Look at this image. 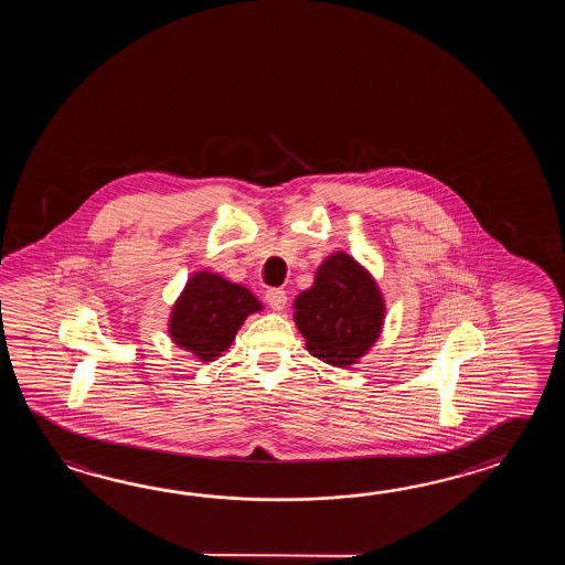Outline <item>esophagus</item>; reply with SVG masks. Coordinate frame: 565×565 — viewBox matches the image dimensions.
Segmentation results:
<instances>
[{"mask_svg":"<svg viewBox=\"0 0 565 565\" xmlns=\"http://www.w3.org/2000/svg\"><path fill=\"white\" fill-rule=\"evenodd\" d=\"M266 302L270 305V309L282 311L287 305V292L282 288H268L265 295Z\"/></svg>","mask_w":565,"mask_h":565,"instance_id":"34e87169","label":"esophagus"}]
</instances>
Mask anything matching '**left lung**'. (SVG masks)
<instances>
[{
  "instance_id": "left-lung-1",
  "label": "left lung",
  "mask_w": 565,
  "mask_h": 565,
  "mask_svg": "<svg viewBox=\"0 0 565 565\" xmlns=\"http://www.w3.org/2000/svg\"><path fill=\"white\" fill-rule=\"evenodd\" d=\"M295 323L312 358L349 367L380 339L385 302L375 278L345 253L327 256L311 288L292 302Z\"/></svg>"
}]
</instances>
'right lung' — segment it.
Segmentation results:
<instances>
[{
  "label": "right lung",
  "instance_id": "add662e5",
  "mask_svg": "<svg viewBox=\"0 0 565 565\" xmlns=\"http://www.w3.org/2000/svg\"><path fill=\"white\" fill-rule=\"evenodd\" d=\"M258 311H263V302L244 285L198 270L171 309L169 337L193 358L214 361L228 351L246 317Z\"/></svg>",
  "mask_w": 565,
  "mask_h": 565
}]
</instances>
